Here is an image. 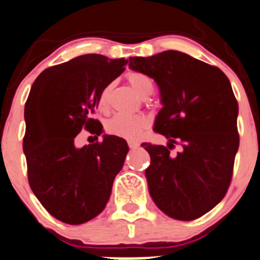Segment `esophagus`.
<instances>
[{
    "label": "esophagus",
    "mask_w": 260,
    "mask_h": 260,
    "mask_svg": "<svg viewBox=\"0 0 260 260\" xmlns=\"http://www.w3.org/2000/svg\"><path fill=\"white\" fill-rule=\"evenodd\" d=\"M128 146H129V148H137L140 147V143L135 142V141H128Z\"/></svg>",
    "instance_id": "1"
}]
</instances>
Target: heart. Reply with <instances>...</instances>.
Here are the masks:
<instances>
[{
    "label": "heart",
    "instance_id": "heart-1",
    "mask_svg": "<svg viewBox=\"0 0 260 260\" xmlns=\"http://www.w3.org/2000/svg\"><path fill=\"white\" fill-rule=\"evenodd\" d=\"M128 81L137 95L147 98L153 91V82L147 75L141 72H132L128 75ZM112 86L108 85L99 95V107L107 108ZM148 127V120L142 115H124L115 114L105 122V132L108 135L117 136L125 140H138Z\"/></svg>",
    "mask_w": 260,
    "mask_h": 260
}]
</instances>
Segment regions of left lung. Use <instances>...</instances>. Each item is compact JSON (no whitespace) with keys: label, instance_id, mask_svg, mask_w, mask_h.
Masks as SVG:
<instances>
[{"label":"left lung","instance_id":"obj_1","mask_svg":"<svg viewBox=\"0 0 260 260\" xmlns=\"http://www.w3.org/2000/svg\"><path fill=\"white\" fill-rule=\"evenodd\" d=\"M129 69L153 79L162 108L153 129L168 147L142 143L151 156L146 169L155 205L169 217L191 221L225 197L239 148V105L220 69L178 50L129 57ZM180 142L183 150L170 153Z\"/></svg>","mask_w":260,"mask_h":260}]
</instances>
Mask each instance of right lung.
Masks as SVG:
<instances>
[{"label": "right lung", "mask_w": 260, "mask_h": 260, "mask_svg": "<svg viewBox=\"0 0 260 260\" xmlns=\"http://www.w3.org/2000/svg\"><path fill=\"white\" fill-rule=\"evenodd\" d=\"M128 63L102 54H85L44 70L25 104L22 147L30 188L57 220L80 225L105 208L115 175L122 170L128 145L117 136L76 147L82 128L100 136L94 119L99 95Z\"/></svg>", "instance_id": "right-lung-1"}]
</instances>
